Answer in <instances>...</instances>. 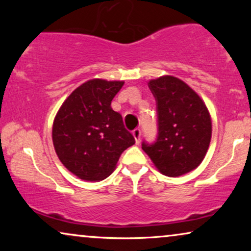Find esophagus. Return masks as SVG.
Returning a JSON list of instances; mask_svg holds the SVG:
<instances>
[{
	"label": "esophagus",
	"instance_id": "1",
	"mask_svg": "<svg viewBox=\"0 0 251 251\" xmlns=\"http://www.w3.org/2000/svg\"><path fill=\"white\" fill-rule=\"evenodd\" d=\"M132 135H133V137H135L136 144H139V142H140V136H142V131H140V129H135V130H133Z\"/></svg>",
	"mask_w": 251,
	"mask_h": 251
}]
</instances>
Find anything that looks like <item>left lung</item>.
I'll use <instances>...</instances> for the list:
<instances>
[{
	"instance_id": "left-lung-1",
	"label": "left lung",
	"mask_w": 251,
	"mask_h": 251,
	"mask_svg": "<svg viewBox=\"0 0 251 251\" xmlns=\"http://www.w3.org/2000/svg\"><path fill=\"white\" fill-rule=\"evenodd\" d=\"M159 115V135L143 150L161 174L178 177L197 169L211 140V116L202 98L180 78L150 80Z\"/></svg>"
}]
</instances>
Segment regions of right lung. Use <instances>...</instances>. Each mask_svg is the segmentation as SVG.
Wrapping results in <instances>:
<instances>
[{"label": "right lung", "instance_id": "obj_1", "mask_svg": "<svg viewBox=\"0 0 251 251\" xmlns=\"http://www.w3.org/2000/svg\"><path fill=\"white\" fill-rule=\"evenodd\" d=\"M123 81L92 78L77 87L58 109L52 142L58 159L80 179L100 181L115 170L135 138L111 102Z\"/></svg>", "mask_w": 251, "mask_h": 251}]
</instances>
